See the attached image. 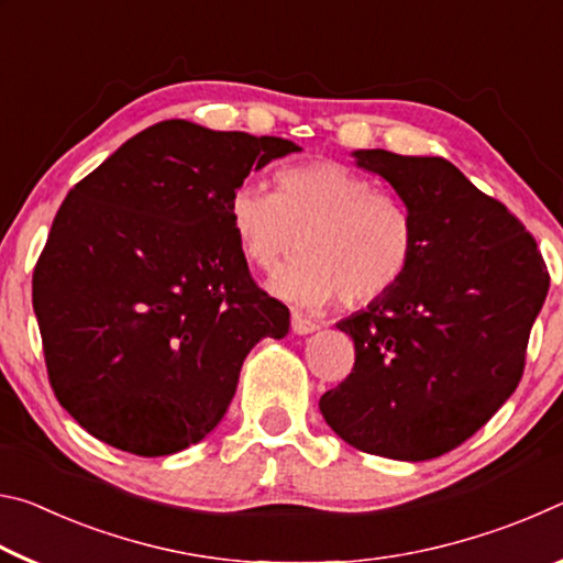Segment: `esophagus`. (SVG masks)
Returning a JSON list of instances; mask_svg holds the SVG:
<instances>
[{"mask_svg":"<svg viewBox=\"0 0 563 563\" xmlns=\"http://www.w3.org/2000/svg\"><path fill=\"white\" fill-rule=\"evenodd\" d=\"M318 330V322H312L310 318L300 316V312H292V332L295 335H310V332Z\"/></svg>","mask_w":563,"mask_h":563,"instance_id":"obj_1","label":"esophagus"}]
</instances>
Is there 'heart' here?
Listing matches in <instances>:
<instances>
[{
	"label": "heart",
	"instance_id": "1",
	"mask_svg": "<svg viewBox=\"0 0 563 563\" xmlns=\"http://www.w3.org/2000/svg\"><path fill=\"white\" fill-rule=\"evenodd\" d=\"M275 184L278 190L245 180L228 203L238 243L258 268L305 247L273 275L275 295L320 308L338 298L369 305L397 288L412 263L415 228L395 196L338 161L285 166Z\"/></svg>",
	"mask_w": 563,
	"mask_h": 563
}]
</instances>
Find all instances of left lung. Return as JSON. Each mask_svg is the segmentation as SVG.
Returning <instances> with one entry per match:
<instances>
[{
	"label": "left lung",
	"mask_w": 563,
	"mask_h": 563,
	"mask_svg": "<svg viewBox=\"0 0 563 563\" xmlns=\"http://www.w3.org/2000/svg\"><path fill=\"white\" fill-rule=\"evenodd\" d=\"M352 156L395 188L415 253L393 292L338 322L355 342V367L320 397V412L360 452L434 460L517 389L549 271L519 218L450 161L383 148Z\"/></svg>",
	"instance_id": "obj_1"
}]
</instances>
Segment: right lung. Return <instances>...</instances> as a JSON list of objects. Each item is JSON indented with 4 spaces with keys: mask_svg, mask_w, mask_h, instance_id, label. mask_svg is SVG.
Masks as SVG:
<instances>
[{
    "mask_svg": "<svg viewBox=\"0 0 563 563\" xmlns=\"http://www.w3.org/2000/svg\"><path fill=\"white\" fill-rule=\"evenodd\" d=\"M288 139L148 126L79 180L36 261L32 302L59 405L117 450L164 456L201 442L247 352L288 335L261 290L228 203Z\"/></svg>",
    "mask_w": 563,
    "mask_h": 563,
    "instance_id": "1",
    "label": "right lung"
}]
</instances>
